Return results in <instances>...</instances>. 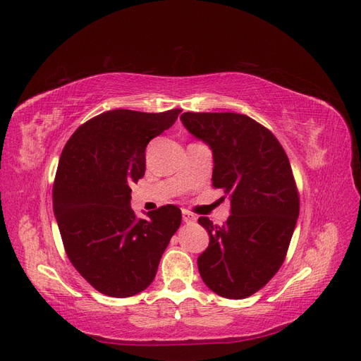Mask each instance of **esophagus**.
<instances>
[{"label":"esophagus","mask_w":361,"mask_h":361,"mask_svg":"<svg viewBox=\"0 0 361 361\" xmlns=\"http://www.w3.org/2000/svg\"><path fill=\"white\" fill-rule=\"evenodd\" d=\"M182 220L185 223H194V221H197V216L191 214L190 211H182Z\"/></svg>","instance_id":"1"}]
</instances>
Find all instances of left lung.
<instances>
[{
  "label": "left lung",
  "mask_w": 361,
  "mask_h": 361,
  "mask_svg": "<svg viewBox=\"0 0 361 361\" xmlns=\"http://www.w3.org/2000/svg\"><path fill=\"white\" fill-rule=\"evenodd\" d=\"M183 126L212 149V187L231 200V216L199 223L209 247L197 259L206 286L224 298L256 293L286 259L300 194L285 149L268 128L238 113H183Z\"/></svg>",
  "instance_id": "left-lung-1"
}]
</instances>
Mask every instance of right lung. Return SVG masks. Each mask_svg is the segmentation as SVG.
Returning a JSON list of instances; mask_svg holds the SVG:
<instances>
[{
	"instance_id": "add662e5",
	"label": "right lung",
	"mask_w": 361,
	"mask_h": 361,
	"mask_svg": "<svg viewBox=\"0 0 361 361\" xmlns=\"http://www.w3.org/2000/svg\"><path fill=\"white\" fill-rule=\"evenodd\" d=\"M180 108L164 113L113 110L90 118L64 146L52 187L54 214L75 269L108 297L125 298L155 279L164 250L182 221L166 204L138 218L130 185L146 171V147Z\"/></svg>"
}]
</instances>
